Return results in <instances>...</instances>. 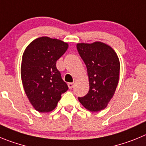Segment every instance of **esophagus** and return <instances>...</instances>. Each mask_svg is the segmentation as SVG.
<instances>
[{
  "mask_svg": "<svg viewBox=\"0 0 146 146\" xmlns=\"http://www.w3.org/2000/svg\"><path fill=\"white\" fill-rule=\"evenodd\" d=\"M68 85L69 89H72V88L73 87V86H74V84H73V83H68Z\"/></svg>",
  "mask_w": 146,
  "mask_h": 146,
  "instance_id": "obj_1",
  "label": "esophagus"
}]
</instances>
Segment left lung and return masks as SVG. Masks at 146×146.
Returning a JSON list of instances; mask_svg holds the SVG:
<instances>
[{"label": "left lung", "mask_w": 146, "mask_h": 146, "mask_svg": "<svg viewBox=\"0 0 146 146\" xmlns=\"http://www.w3.org/2000/svg\"><path fill=\"white\" fill-rule=\"evenodd\" d=\"M78 52L87 68L89 90L86 95L78 98L82 106L92 112L102 111L112 99L119 79L120 62L110 46L96 41L80 43Z\"/></svg>", "instance_id": "obj_1"}]
</instances>
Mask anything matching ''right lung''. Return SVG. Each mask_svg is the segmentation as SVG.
Returning a JSON list of instances; mask_svg holds the SVG:
<instances>
[{
  "label": "right lung",
  "instance_id": "obj_1",
  "mask_svg": "<svg viewBox=\"0 0 146 146\" xmlns=\"http://www.w3.org/2000/svg\"><path fill=\"white\" fill-rule=\"evenodd\" d=\"M68 48V43L44 36L33 40L23 53L22 84L29 101L38 112L53 111L61 94L68 89L56 67Z\"/></svg>",
  "mask_w": 146,
  "mask_h": 146
}]
</instances>
